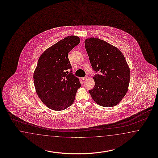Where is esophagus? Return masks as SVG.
I'll list each match as a JSON object with an SVG mask.
<instances>
[{
  "label": "esophagus",
  "mask_w": 158,
  "mask_h": 158,
  "mask_svg": "<svg viewBox=\"0 0 158 158\" xmlns=\"http://www.w3.org/2000/svg\"><path fill=\"white\" fill-rule=\"evenodd\" d=\"M87 79V77H82V78H81V79H82L83 81H85Z\"/></svg>",
  "instance_id": "esophagus-1"
}]
</instances>
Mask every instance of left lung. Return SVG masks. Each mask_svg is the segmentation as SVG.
Listing matches in <instances>:
<instances>
[{"mask_svg": "<svg viewBox=\"0 0 158 158\" xmlns=\"http://www.w3.org/2000/svg\"><path fill=\"white\" fill-rule=\"evenodd\" d=\"M92 68L95 87L89 91L98 105H117L126 95L130 82V70L125 57L115 46L102 40L91 37L84 41Z\"/></svg>", "mask_w": 158, "mask_h": 158, "instance_id": "8db88e82", "label": "left lung"}]
</instances>
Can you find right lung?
Instances as JSON below:
<instances>
[{
	"label": "right lung",
	"mask_w": 158,
	"mask_h": 158,
	"mask_svg": "<svg viewBox=\"0 0 158 158\" xmlns=\"http://www.w3.org/2000/svg\"><path fill=\"white\" fill-rule=\"evenodd\" d=\"M80 42L79 37L69 35L46 49L40 56L33 74L35 91L42 102L54 110L66 109L73 104L79 79L72 73L68 54Z\"/></svg>",
	"instance_id": "right-lung-1"
}]
</instances>
